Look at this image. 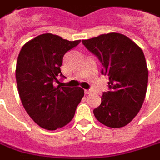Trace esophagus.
I'll return each mask as SVG.
<instances>
[{
  "instance_id": "1",
  "label": "esophagus",
  "mask_w": 160,
  "mask_h": 160,
  "mask_svg": "<svg viewBox=\"0 0 160 160\" xmlns=\"http://www.w3.org/2000/svg\"><path fill=\"white\" fill-rule=\"evenodd\" d=\"M85 93L86 95H89V94H91V90H85Z\"/></svg>"
}]
</instances>
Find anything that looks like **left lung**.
<instances>
[{"label": "left lung", "mask_w": 160, "mask_h": 160, "mask_svg": "<svg viewBox=\"0 0 160 160\" xmlns=\"http://www.w3.org/2000/svg\"><path fill=\"white\" fill-rule=\"evenodd\" d=\"M102 63L101 73L109 77L110 91L104 92L94 115L105 126L118 128L138 115L145 100L148 70L142 49L131 39L118 32L82 40Z\"/></svg>", "instance_id": "8db88e82"}]
</instances>
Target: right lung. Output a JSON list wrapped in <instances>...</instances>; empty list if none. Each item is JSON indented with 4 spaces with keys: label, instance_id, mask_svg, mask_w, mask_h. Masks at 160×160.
<instances>
[{
    "label": "right lung",
    "instance_id": "obj_1",
    "mask_svg": "<svg viewBox=\"0 0 160 160\" xmlns=\"http://www.w3.org/2000/svg\"><path fill=\"white\" fill-rule=\"evenodd\" d=\"M79 42L43 33L27 42L18 55L19 96L27 114L42 128L55 130L67 125L85 95L81 87H67L57 80L58 75L63 76L60 67L64 53Z\"/></svg>",
    "mask_w": 160,
    "mask_h": 160
}]
</instances>
